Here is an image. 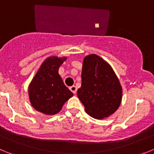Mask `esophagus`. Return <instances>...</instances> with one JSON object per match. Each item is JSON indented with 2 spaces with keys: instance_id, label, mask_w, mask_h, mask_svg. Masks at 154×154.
Masks as SVG:
<instances>
[{
  "instance_id": "1",
  "label": "esophagus",
  "mask_w": 154,
  "mask_h": 154,
  "mask_svg": "<svg viewBox=\"0 0 154 154\" xmlns=\"http://www.w3.org/2000/svg\"><path fill=\"white\" fill-rule=\"evenodd\" d=\"M69 89H70V90H71V92H72L74 94H75L76 92H77V87H76L75 86H71V87H70Z\"/></svg>"
}]
</instances>
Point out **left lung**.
I'll list each match as a JSON object with an SVG mask.
<instances>
[{
  "instance_id": "8db88e82",
  "label": "left lung",
  "mask_w": 154,
  "mask_h": 154,
  "mask_svg": "<svg viewBox=\"0 0 154 154\" xmlns=\"http://www.w3.org/2000/svg\"><path fill=\"white\" fill-rule=\"evenodd\" d=\"M81 77L77 96L86 113L97 120L113 114L120 105L123 89L111 66L100 56L89 55L83 59Z\"/></svg>"
}]
</instances>
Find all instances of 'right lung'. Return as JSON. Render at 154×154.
I'll list each match as a JSON object with an SVG mask.
<instances>
[{"label": "right lung", "mask_w": 154, "mask_h": 154, "mask_svg": "<svg viewBox=\"0 0 154 154\" xmlns=\"http://www.w3.org/2000/svg\"><path fill=\"white\" fill-rule=\"evenodd\" d=\"M67 57L50 56L41 65L28 86L31 106L46 115L59 113L74 94L64 84L59 68Z\"/></svg>", "instance_id": "1"}]
</instances>
